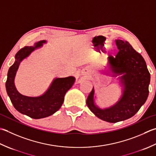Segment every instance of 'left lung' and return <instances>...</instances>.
Wrapping results in <instances>:
<instances>
[{
    "mask_svg": "<svg viewBox=\"0 0 156 156\" xmlns=\"http://www.w3.org/2000/svg\"><path fill=\"white\" fill-rule=\"evenodd\" d=\"M118 53L109 56V71L106 74L120 76L122 94L118 101L108 108L101 109L94 103V88L88 96L87 105L90 110L108 122L115 123L133 117L144 104L149 94L150 74L141 55L134 49L129 42L115 40Z\"/></svg>",
    "mask_w": 156,
    "mask_h": 156,
    "instance_id": "1",
    "label": "left lung"
}]
</instances>
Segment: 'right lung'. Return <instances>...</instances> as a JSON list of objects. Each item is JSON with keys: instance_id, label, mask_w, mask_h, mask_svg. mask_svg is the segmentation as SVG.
Segmentation results:
<instances>
[{"instance_id": "obj_1", "label": "right lung", "mask_w": 156, "mask_h": 156, "mask_svg": "<svg viewBox=\"0 0 156 156\" xmlns=\"http://www.w3.org/2000/svg\"><path fill=\"white\" fill-rule=\"evenodd\" d=\"M46 41H41L34 46L25 47L15 55L14 63L9 68L6 82V90L14 108L21 114L34 119H41L53 114L62 107L64 96L75 82V78H56L47 91L38 97H27L18 92L15 85V77L20 63L34 51L42 47Z\"/></svg>"}]
</instances>
